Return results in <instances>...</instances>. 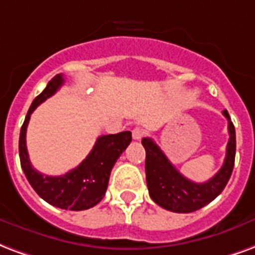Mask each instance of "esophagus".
<instances>
[{
    "label": "esophagus",
    "instance_id": "esophagus-1",
    "mask_svg": "<svg viewBox=\"0 0 255 255\" xmlns=\"http://www.w3.org/2000/svg\"><path fill=\"white\" fill-rule=\"evenodd\" d=\"M144 135H146V131H144L143 128L136 127L132 129V137L135 139V140H140Z\"/></svg>",
    "mask_w": 255,
    "mask_h": 255
}]
</instances>
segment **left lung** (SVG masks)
I'll return each instance as SVG.
<instances>
[{
    "instance_id": "left-lung-1",
    "label": "left lung",
    "mask_w": 255,
    "mask_h": 255,
    "mask_svg": "<svg viewBox=\"0 0 255 255\" xmlns=\"http://www.w3.org/2000/svg\"><path fill=\"white\" fill-rule=\"evenodd\" d=\"M223 115L228 120L227 151L223 166L207 182H193L175 169L167 156L150 137H143L142 144L146 150V181L148 193L156 204L162 208L189 214L203 208L218 197L227 185L235 162V128L227 111Z\"/></svg>"
}]
</instances>
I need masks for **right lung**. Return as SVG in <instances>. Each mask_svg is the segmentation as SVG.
Wrapping results in <instances>:
<instances>
[{"mask_svg":"<svg viewBox=\"0 0 255 255\" xmlns=\"http://www.w3.org/2000/svg\"><path fill=\"white\" fill-rule=\"evenodd\" d=\"M62 85H63V75H55L48 82L46 89L33 100V103L28 109L18 140L20 162L28 182L44 201L62 209L84 211L99 204L103 200L108 188L112 167L119 156L122 155V152L131 143L132 135L129 131H124V132L100 136L96 140V144L93 150L89 152V155L75 169L67 171L63 175L52 177V175L41 174L35 170L29 161L27 143H25L29 118L32 112L43 101H46L48 97L55 93Z\"/></svg>","mask_w":255,"mask_h":255,"instance_id":"right-lung-1","label":"right lung"}]
</instances>
